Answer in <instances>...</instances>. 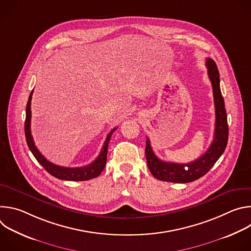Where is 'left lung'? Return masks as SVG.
I'll return each instance as SVG.
<instances>
[{
    "label": "left lung",
    "instance_id": "obj_1",
    "mask_svg": "<svg viewBox=\"0 0 251 251\" xmlns=\"http://www.w3.org/2000/svg\"><path fill=\"white\" fill-rule=\"evenodd\" d=\"M207 75L212 86L214 107H216V128L213 140L207 151L194 162L176 164L160 160L152 150L150 141L146 140V159L151 174L160 181L171 183H190L204 176L225 152L228 140V125L225 100L220 86V73L211 58H206Z\"/></svg>",
    "mask_w": 251,
    "mask_h": 251
}]
</instances>
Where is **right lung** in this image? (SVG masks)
Returning a JSON list of instances; mask_svg holds the SVG:
<instances>
[{"mask_svg": "<svg viewBox=\"0 0 251 251\" xmlns=\"http://www.w3.org/2000/svg\"><path fill=\"white\" fill-rule=\"evenodd\" d=\"M33 90H31L27 103H26V109H25V140H26V144L34 156V158L38 160V162L46 169L48 173H50L51 176L59 178V180H64V181H88L91 180V178H94L98 176L101 172L103 171L105 165H106V160H107V151H108V144L111 138L112 133L117 129L114 128L111 130V132L107 135L106 140L104 142V144L102 146V149L98 155V157L89 165L84 166V167H79V168H67V167H60L57 165H54L53 163L48 161L38 150V148L35 147L34 142L31 136L30 132V117H31V112H30V101H31V96H32Z\"/></svg>", "mask_w": 251, "mask_h": 251, "instance_id": "obj_1", "label": "right lung"}]
</instances>
